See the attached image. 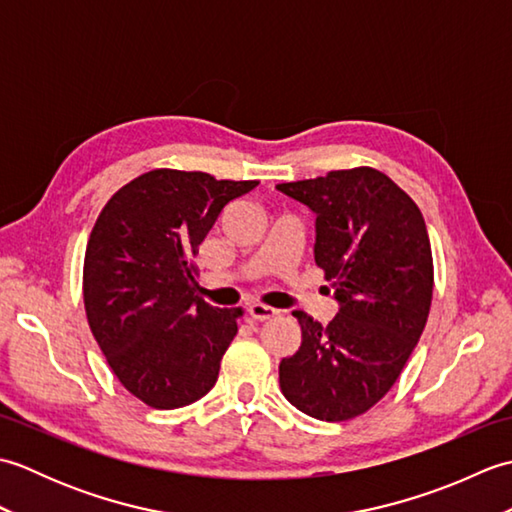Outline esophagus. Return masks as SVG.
I'll list each match as a JSON object with an SVG mask.
<instances>
[{
  "label": "esophagus",
  "mask_w": 512,
  "mask_h": 512,
  "mask_svg": "<svg viewBox=\"0 0 512 512\" xmlns=\"http://www.w3.org/2000/svg\"><path fill=\"white\" fill-rule=\"evenodd\" d=\"M248 314H250V319H253V321H268V319H275L279 310L264 306V303H253V306L248 308Z\"/></svg>",
  "instance_id": "esophagus-1"
}]
</instances>
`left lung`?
<instances>
[{"label":"left lung","mask_w":512,"mask_h":512,"mask_svg":"<svg viewBox=\"0 0 512 512\" xmlns=\"http://www.w3.org/2000/svg\"><path fill=\"white\" fill-rule=\"evenodd\" d=\"M277 189L317 213L314 262L339 301L325 328L306 312H292L301 347L279 363V385L290 405L312 418L352 420L396 383L427 325L433 297L427 226L418 204L372 167Z\"/></svg>","instance_id":"obj_1"}]
</instances>
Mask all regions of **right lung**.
I'll return each mask as SVG.
<instances>
[{"label":"right lung","mask_w":512,"mask_h":512,"mask_svg":"<svg viewBox=\"0 0 512 512\" xmlns=\"http://www.w3.org/2000/svg\"><path fill=\"white\" fill-rule=\"evenodd\" d=\"M257 184L154 169L96 217L83 262L85 314L107 365L149 407L191 405L215 385L242 308L195 295L191 259L224 206Z\"/></svg>","instance_id":"1"}]
</instances>
